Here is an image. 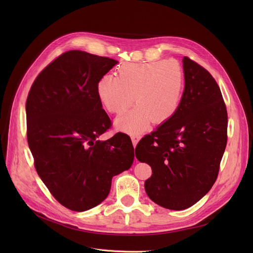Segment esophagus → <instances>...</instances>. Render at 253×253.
Returning a JSON list of instances; mask_svg holds the SVG:
<instances>
[{
	"mask_svg": "<svg viewBox=\"0 0 253 253\" xmlns=\"http://www.w3.org/2000/svg\"><path fill=\"white\" fill-rule=\"evenodd\" d=\"M140 138H141L140 134H131V140H132V143H133V146L134 147H136L137 143L139 142Z\"/></svg>",
	"mask_w": 253,
	"mask_h": 253,
	"instance_id": "1",
	"label": "esophagus"
}]
</instances>
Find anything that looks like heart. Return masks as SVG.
Here are the masks:
<instances>
[{"instance_id":"obj_1","label":"heart","mask_w":253,"mask_h":253,"mask_svg":"<svg viewBox=\"0 0 253 253\" xmlns=\"http://www.w3.org/2000/svg\"><path fill=\"white\" fill-rule=\"evenodd\" d=\"M97 95L105 109L112 114L124 113L134 103V109L116 120V126L128 133H140L152 120L161 124L177 111L184 90V72L177 61L125 63L116 77L102 76Z\"/></svg>"}]
</instances>
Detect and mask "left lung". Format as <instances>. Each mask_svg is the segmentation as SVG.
I'll use <instances>...</instances> for the list:
<instances>
[{"instance_id":"1","label":"left lung","mask_w":253,"mask_h":253,"mask_svg":"<svg viewBox=\"0 0 253 253\" xmlns=\"http://www.w3.org/2000/svg\"><path fill=\"white\" fill-rule=\"evenodd\" d=\"M182 61L185 87L176 113L135 148L136 158L152 169L144 184L147 195L171 210L192 206L211 189L227 143V110L218 84L195 61Z\"/></svg>"}]
</instances>
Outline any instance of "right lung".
<instances>
[{"instance_id": "add662e5", "label": "right lung", "mask_w": 253, "mask_h": 253, "mask_svg": "<svg viewBox=\"0 0 253 253\" xmlns=\"http://www.w3.org/2000/svg\"><path fill=\"white\" fill-rule=\"evenodd\" d=\"M117 63L79 50L65 52L42 70L28 94L27 139L36 171L70 210L100 204L113 176L133 163L127 134L98 140L112 122L102 108L97 83Z\"/></svg>"}]
</instances>
